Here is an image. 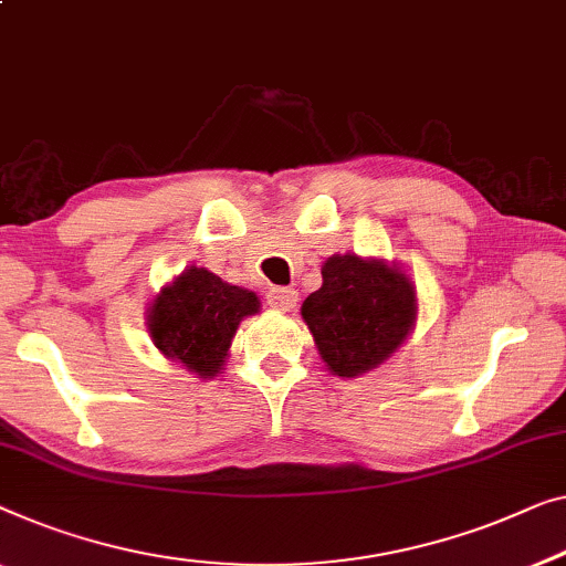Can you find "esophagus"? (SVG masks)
I'll use <instances>...</instances> for the list:
<instances>
[{
  "label": "esophagus",
  "instance_id": "esophagus-1",
  "mask_svg": "<svg viewBox=\"0 0 566 566\" xmlns=\"http://www.w3.org/2000/svg\"><path fill=\"white\" fill-rule=\"evenodd\" d=\"M296 301H298V291L293 289H283V285H277V289L268 291V303L277 311H291L296 306Z\"/></svg>",
  "mask_w": 566,
  "mask_h": 566
}]
</instances>
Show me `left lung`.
Returning a JSON list of instances; mask_svg holds the SVG:
<instances>
[{"label": "left lung", "mask_w": 566, "mask_h": 566, "mask_svg": "<svg viewBox=\"0 0 566 566\" xmlns=\"http://www.w3.org/2000/svg\"><path fill=\"white\" fill-rule=\"evenodd\" d=\"M322 289L303 301L301 316L314 334L326 370L357 378L382 365L416 322V289L403 270L385 260L332 255Z\"/></svg>", "instance_id": "1"}]
</instances>
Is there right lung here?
Wrapping results in <instances>:
<instances>
[{
    "instance_id": "add662e5",
    "label": "right lung",
    "mask_w": 566,
    "mask_h": 566,
    "mask_svg": "<svg viewBox=\"0 0 566 566\" xmlns=\"http://www.w3.org/2000/svg\"><path fill=\"white\" fill-rule=\"evenodd\" d=\"M260 311V298L229 285L207 268H186L160 289L147 308V332L168 359L199 378H214L224 367L234 332L244 316Z\"/></svg>"
}]
</instances>
